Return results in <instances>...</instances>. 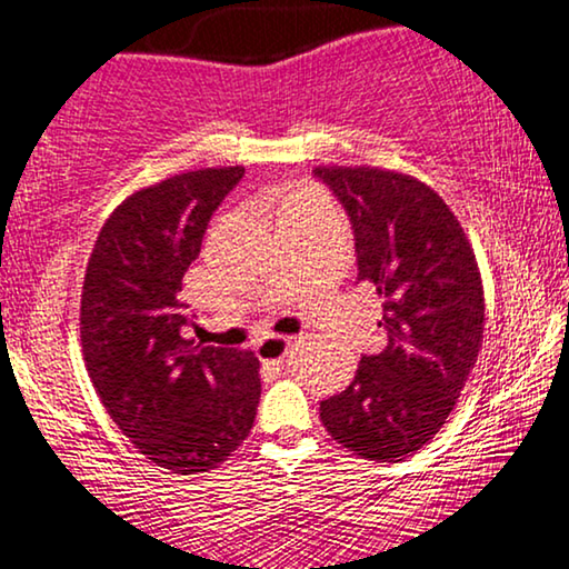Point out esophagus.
Listing matches in <instances>:
<instances>
[{
  "label": "esophagus",
  "mask_w": 569,
  "mask_h": 569,
  "mask_svg": "<svg viewBox=\"0 0 569 569\" xmlns=\"http://www.w3.org/2000/svg\"><path fill=\"white\" fill-rule=\"evenodd\" d=\"M293 338H278V335H270V338H262L258 346H254V353H258L260 361H276L281 363L288 348H291Z\"/></svg>",
  "instance_id": "1"
}]
</instances>
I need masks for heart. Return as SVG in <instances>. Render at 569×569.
<instances>
[{"label": "heart", "mask_w": 569, "mask_h": 569, "mask_svg": "<svg viewBox=\"0 0 569 569\" xmlns=\"http://www.w3.org/2000/svg\"><path fill=\"white\" fill-rule=\"evenodd\" d=\"M296 193H299V190H296Z\"/></svg>", "instance_id": "1"}]
</instances>
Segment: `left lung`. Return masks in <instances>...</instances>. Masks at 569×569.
I'll return each instance as SVG.
<instances>
[{"instance_id":"8db88e82","label":"left lung","mask_w":569,"mask_h":569,"mask_svg":"<svg viewBox=\"0 0 569 569\" xmlns=\"http://www.w3.org/2000/svg\"><path fill=\"white\" fill-rule=\"evenodd\" d=\"M353 223L358 281L383 301L387 348L319 405L327 433L368 461L420 451L461 397L485 332L482 278L443 198L379 167H315Z\"/></svg>"}]
</instances>
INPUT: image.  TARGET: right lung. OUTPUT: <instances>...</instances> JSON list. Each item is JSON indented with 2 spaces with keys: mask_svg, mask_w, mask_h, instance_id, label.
Instances as JSON below:
<instances>
[{
  "mask_svg": "<svg viewBox=\"0 0 569 569\" xmlns=\"http://www.w3.org/2000/svg\"><path fill=\"white\" fill-rule=\"evenodd\" d=\"M242 174L244 167H206L136 190L110 213L87 262V373L121 433L174 475L227 461L258 415V358L186 338L196 322L180 301L208 221Z\"/></svg>",
  "mask_w": 569,
  "mask_h": 569,
  "instance_id": "1",
  "label": "right lung"
}]
</instances>
